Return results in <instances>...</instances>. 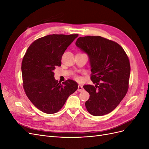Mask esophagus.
Returning <instances> with one entry per match:
<instances>
[{
    "instance_id": "34e87169",
    "label": "esophagus",
    "mask_w": 149,
    "mask_h": 149,
    "mask_svg": "<svg viewBox=\"0 0 149 149\" xmlns=\"http://www.w3.org/2000/svg\"><path fill=\"white\" fill-rule=\"evenodd\" d=\"M83 88L82 86L79 85V86H78V91L81 92V91H83Z\"/></svg>"
}]
</instances>
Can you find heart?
<instances>
[{
	"mask_svg": "<svg viewBox=\"0 0 149 149\" xmlns=\"http://www.w3.org/2000/svg\"><path fill=\"white\" fill-rule=\"evenodd\" d=\"M74 78L77 80V81H81L82 79V78H81V77H80V76H78V75H75L74 76Z\"/></svg>",
	"mask_w": 149,
	"mask_h": 149,
	"instance_id": "b5f03b06",
	"label": "heart"
}]
</instances>
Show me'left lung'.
<instances>
[{"label": "left lung", "instance_id": "1", "mask_svg": "<svg viewBox=\"0 0 149 149\" xmlns=\"http://www.w3.org/2000/svg\"><path fill=\"white\" fill-rule=\"evenodd\" d=\"M76 45L88 54L91 79L96 84L83 86L90 95L85 102L87 111L95 116L109 113L128 91L130 66L127 54L118 43L100 36L79 37Z\"/></svg>", "mask_w": 149, "mask_h": 149}]
</instances>
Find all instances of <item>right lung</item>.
I'll return each instance as SVG.
<instances>
[{
    "label": "right lung",
    "mask_w": 149,
    "mask_h": 149,
    "mask_svg": "<svg viewBox=\"0 0 149 149\" xmlns=\"http://www.w3.org/2000/svg\"><path fill=\"white\" fill-rule=\"evenodd\" d=\"M78 34H53L36 40L28 48L22 62L23 86L33 104L47 114H54L64 106L78 88L68 79L61 83L53 70L61 65V57Z\"/></svg>",
    "instance_id": "right-lung-1"
}]
</instances>
